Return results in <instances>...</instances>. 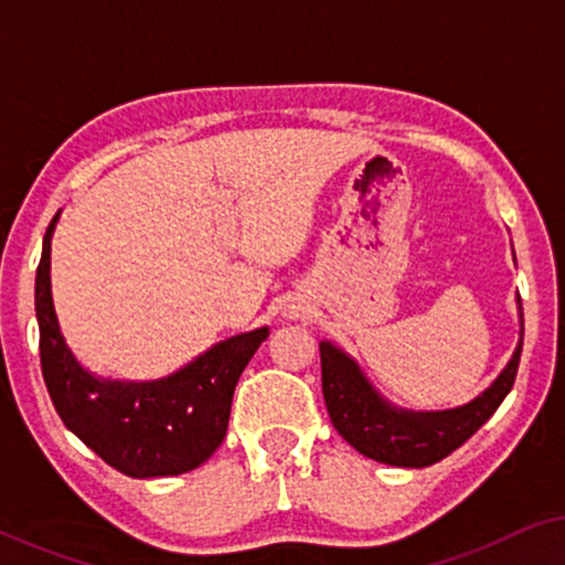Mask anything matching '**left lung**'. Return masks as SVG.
<instances>
[{
  "label": "left lung",
  "mask_w": 565,
  "mask_h": 565,
  "mask_svg": "<svg viewBox=\"0 0 565 565\" xmlns=\"http://www.w3.org/2000/svg\"><path fill=\"white\" fill-rule=\"evenodd\" d=\"M516 306H520V342L504 370L473 401L443 408V412H412V408L391 404L370 383L354 358L323 339L319 342L321 385L334 429L354 450L385 466L427 468L447 458L491 419V414L512 391L524 334L520 298H516Z\"/></svg>",
  "instance_id": "1"
}]
</instances>
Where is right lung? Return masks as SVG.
Listing matches in <instances>:
<instances>
[{
    "mask_svg": "<svg viewBox=\"0 0 565 565\" xmlns=\"http://www.w3.org/2000/svg\"><path fill=\"white\" fill-rule=\"evenodd\" d=\"M58 215L61 211L43 236L35 273V319L43 381L61 422L107 466L130 478L195 470L226 437L238 375L269 337V329L223 339L157 381H118L92 373L68 350L53 308L51 238Z\"/></svg>",
    "mask_w": 565,
    "mask_h": 565,
    "instance_id": "right-lung-1",
    "label": "right lung"
}]
</instances>
